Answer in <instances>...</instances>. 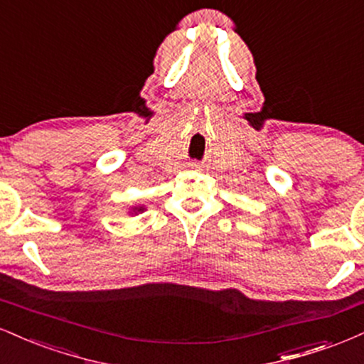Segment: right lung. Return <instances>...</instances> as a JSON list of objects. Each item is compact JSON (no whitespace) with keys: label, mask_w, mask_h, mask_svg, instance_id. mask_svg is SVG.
<instances>
[{"label":"right lung","mask_w":364,"mask_h":364,"mask_svg":"<svg viewBox=\"0 0 364 364\" xmlns=\"http://www.w3.org/2000/svg\"><path fill=\"white\" fill-rule=\"evenodd\" d=\"M141 210H144V207H133V212H135V214H136V212H141Z\"/></svg>","instance_id":"obj_1"}]
</instances>
